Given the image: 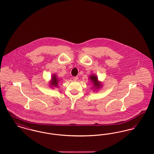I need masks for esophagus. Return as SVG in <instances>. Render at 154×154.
Here are the masks:
<instances>
[{"instance_id":"34e87169","label":"esophagus","mask_w":154,"mask_h":154,"mask_svg":"<svg viewBox=\"0 0 154 154\" xmlns=\"http://www.w3.org/2000/svg\"><path fill=\"white\" fill-rule=\"evenodd\" d=\"M78 79H79V77H78L77 76H75V77H73V80L74 81L77 80Z\"/></svg>"}]
</instances>
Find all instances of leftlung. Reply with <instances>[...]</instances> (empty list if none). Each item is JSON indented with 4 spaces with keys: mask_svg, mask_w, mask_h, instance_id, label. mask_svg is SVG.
I'll return each mask as SVG.
<instances>
[{
    "mask_svg": "<svg viewBox=\"0 0 154 154\" xmlns=\"http://www.w3.org/2000/svg\"><path fill=\"white\" fill-rule=\"evenodd\" d=\"M90 79L92 81L93 83V85L94 86V88H99L100 87L101 84H100V82H99V81H97V77L93 75L92 76L90 77Z\"/></svg>",
    "mask_w": 154,
    "mask_h": 154,
    "instance_id": "obj_1",
    "label": "left lung"
}]
</instances>
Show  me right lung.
Masks as SVG:
<instances>
[{
  "mask_svg": "<svg viewBox=\"0 0 154 154\" xmlns=\"http://www.w3.org/2000/svg\"><path fill=\"white\" fill-rule=\"evenodd\" d=\"M51 82V86L52 87H58V79L57 78V76L55 75H54L52 77Z\"/></svg>",
  "mask_w": 154,
  "mask_h": 154,
  "instance_id": "obj_1",
  "label": "right lung"
}]
</instances>
